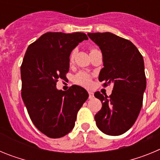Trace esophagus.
<instances>
[{
  "instance_id": "1",
  "label": "esophagus",
  "mask_w": 160,
  "mask_h": 160,
  "mask_svg": "<svg viewBox=\"0 0 160 160\" xmlns=\"http://www.w3.org/2000/svg\"><path fill=\"white\" fill-rule=\"evenodd\" d=\"M88 94H89V98H90V99H91V98H94V93L91 92V91H89Z\"/></svg>"
}]
</instances>
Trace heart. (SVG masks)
<instances>
[{"mask_svg": "<svg viewBox=\"0 0 160 160\" xmlns=\"http://www.w3.org/2000/svg\"><path fill=\"white\" fill-rule=\"evenodd\" d=\"M97 48L95 47L90 48V53H92L93 51L97 50ZM74 56H75V50H73L70 53V58H69L70 62H73ZM73 81H74L75 83L80 85V86H82V87H89L90 84V82H91V76L89 73H86V72L81 71L73 77Z\"/></svg>", "mask_w": 160, "mask_h": 160, "instance_id": "obj_1", "label": "heart"}]
</instances>
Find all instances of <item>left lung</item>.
I'll return each mask as SVG.
<instances>
[{
	"mask_svg": "<svg viewBox=\"0 0 160 160\" xmlns=\"http://www.w3.org/2000/svg\"><path fill=\"white\" fill-rule=\"evenodd\" d=\"M99 46L103 66L98 80L103 87L113 83L112 94L94 93L102 108L94 116L98 129L109 135L127 132L136 121L142 108L146 75L142 54L129 40L111 32H89Z\"/></svg>",
	"mask_w": 160,
	"mask_h": 160,
	"instance_id": "left-lung-1",
	"label": "left lung"
}]
</instances>
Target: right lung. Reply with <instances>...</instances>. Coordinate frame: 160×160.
I'll return each mask as SVG.
<instances>
[{"label": "right lung", "instance_id": "add662e5", "mask_svg": "<svg viewBox=\"0 0 160 160\" xmlns=\"http://www.w3.org/2000/svg\"><path fill=\"white\" fill-rule=\"evenodd\" d=\"M83 32H49L30 44L21 66L22 97L32 123L49 138H61L74 127L77 114L89 94L73 85L68 90L56 88L70 68V54Z\"/></svg>", "mask_w": 160, "mask_h": 160}]
</instances>
